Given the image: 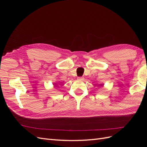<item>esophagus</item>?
I'll use <instances>...</instances> for the list:
<instances>
[{
	"mask_svg": "<svg viewBox=\"0 0 147 147\" xmlns=\"http://www.w3.org/2000/svg\"><path fill=\"white\" fill-rule=\"evenodd\" d=\"M78 80H80V81H83V80H84V77H78Z\"/></svg>",
	"mask_w": 147,
	"mask_h": 147,
	"instance_id": "esophagus-1",
	"label": "esophagus"
}]
</instances>
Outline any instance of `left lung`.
<instances>
[{
  "mask_svg": "<svg viewBox=\"0 0 147 147\" xmlns=\"http://www.w3.org/2000/svg\"><path fill=\"white\" fill-rule=\"evenodd\" d=\"M102 84H100V85H102Z\"/></svg>",
  "mask_w": 147,
  "mask_h": 147,
  "instance_id": "8db88e82",
  "label": "left lung"
}]
</instances>
